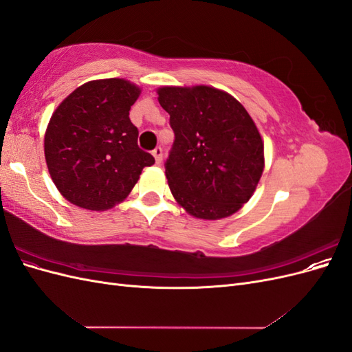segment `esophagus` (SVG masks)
Returning a JSON list of instances; mask_svg holds the SVG:
<instances>
[{"mask_svg": "<svg viewBox=\"0 0 352 352\" xmlns=\"http://www.w3.org/2000/svg\"><path fill=\"white\" fill-rule=\"evenodd\" d=\"M153 155H154V158H155L157 164L162 163V158H163V150H162V146L154 148V150H153Z\"/></svg>", "mask_w": 352, "mask_h": 352, "instance_id": "1", "label": "esophagus"}]
</instances>
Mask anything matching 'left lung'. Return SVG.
<instances>
[{"mask_svg":"<svg viewBox=\"0 0 352 352\" xmlns=\"http://www.w3.org/2000/svg\"><path fill=\"white\" fill-rule=\"evenodd\" d=\"M158 102L175 133L164 167L176 201L199 219L236 212L264 167L261 136L247 110L210 87L160 88Z\"/></svg>","mask_w":352,"mask_h":352,"instance_id":"8db88e82","label":"left lung"}]
</instances>
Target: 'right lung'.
Returning <instances> with one entry per match:
<instances>
[{
	"label": "right lung",
	"mask_w": 352,
	"mask_h": 352,
	"mask_svg": "<svg viewBox=\"0 0 352 352\" xmlns=\"http://www.w3.org/2000/svg\"><path fill=\"white\" fill-rule=\"evenodd\" d=\"M140 88L124 79L88 82L52 114L45 160L52 182L72 204L107 210L123 201L154 157L138 146L129 110Z\"/></svg>",
	"instance_id": "1"
}]
</instances>
